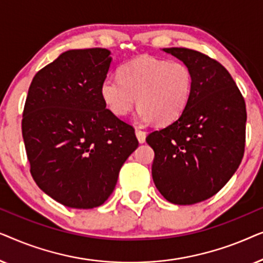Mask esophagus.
Returning <instances> with one entry per match:
<instances>
[{"mask_svg":"<svg viewBox=\"0 0 263 263\" xmlns=\"http://www.w3.org/2000/svg\"><path fill=\"white\" fill-rule=\"evenodd\" d=\"M135 134H136V138H138L140 143H143L146 141V132H143V130H141V129L136 128L135 129Z\"/></svg>","mask_w":263,"mask_h":263,"instance_id":"34e87169","label":"esophagus"}]
</instances>
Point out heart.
<instances>
[{
  "mask_svg": "<svg viewBox=\"0 0 263 263\" xmlns=\"http://www.w3.org/2000/svg\"><path fill=\"white\" fill-rule=\"evenodd\" d=\"M193 82L192 70L183 62L143 56L123 64L120 77L104 79L100 96L115 116H127L138 102L140 120L164 125L184 111Z\"/></svg>",
  "mask_w": 263,
  "mask_h": 263,
  "instance_id": "heart-1",
  "label": "heart"
}]
</instances>
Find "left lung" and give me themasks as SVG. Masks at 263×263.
<instances>
[{"mask_svg":"<svg viewBox=\"0 0 263 263\" xmlns=\"http://www.w3.org/2000/svg\"><path fill=\"white\" fill-rule=\"evenodd\" d=\"M189 67L193 91L174 123L146 138L154 151L152 177L168 202L194 204L215 195L235 175L246 145V103L217 61L185 48H166Z\"/></svg>","mask_w":263,"mask_h":263,"instance_id":"obj_1","label":"left lung"}]
</instances>
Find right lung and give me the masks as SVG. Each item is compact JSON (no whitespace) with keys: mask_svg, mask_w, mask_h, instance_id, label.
Returning <instances> with one entry per match:
<instances>
[{"mask_svg":"<svg viewBox=\"0 0 263 263\" xmlns=\"http://www.w3.org/2000/svg\"><path fill=\"white\" fill-rule=\"evenodd\" d=\"M107 49L68 50L34 75L23 115L31 175L46 195L88 210L109 199L138 148L134 128L100 96L112 57Z\"/></svg>","mask_w":263,"mask_h":263,"instance_id":"right-lung-1","label":"right lung"}]
</instances>
